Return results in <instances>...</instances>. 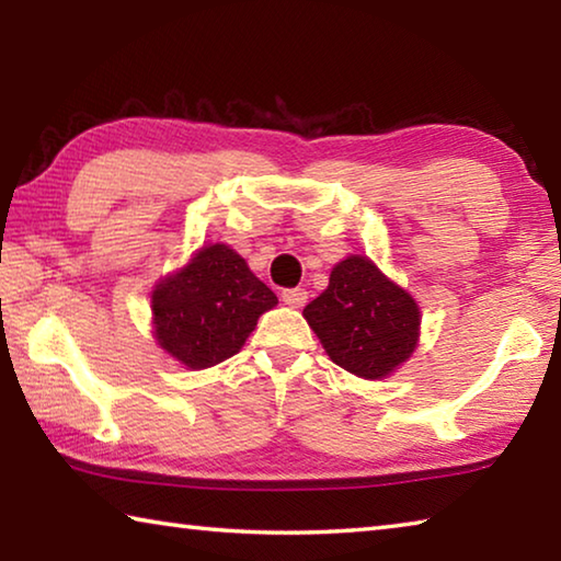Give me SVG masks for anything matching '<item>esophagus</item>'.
Segmentation results:
<instances>
[{
	"mask_svg": "<svg viewBox=\"0 0 561 561\" xmlns=\"http://www.w3.org/2000/svg\"><path fill=\"white\" fill-rule=\"evenodd\" d=\"M307 299H309V294H307V289H284L282 291V301L284 304H289V307H294V309H301L304 304H307Z\"/></svg>",
	"mask_w": 561,
	"mask_h": 561,
	"instance_id": "34e87169",
	"label": "esophagus"
}]
</instances>
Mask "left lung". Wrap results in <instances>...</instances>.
Here are the masks:
<instances>
[{
  "mask_svg": "<svg viewBox=\"0 0 561 561\" xmlns=\"http://www.w3.org/2000/svg\"><path fill=\"white\" fill-rule=\"evenodd\" d=\"M327 354L358 378H383L413 354L421 311L366 257H348L331 270L329 287L304 307Z\"/></svg>",
  "mask_w": 561,
  "mask_h": 561,
  "instance_id": "left-lung-1",
  "label": "left lung"
}]
</instances>
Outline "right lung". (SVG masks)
<instances>
[{"label": "right lung", "mask_w": 561, "mask_h": 561, "mask_svg": "<svg viewBox=\"0 0 561 561\" xmlns=\"http://www.w3.org/2000/svg\"><path fill=\"white\" fill-rule=\"evenodd\" d=\"M277 304L267 284L227 244L203 247L187 267L153 291L156 339L187 368H210L234 356Z\"/></svg>", "instance_id": "1"}]
</instances>
